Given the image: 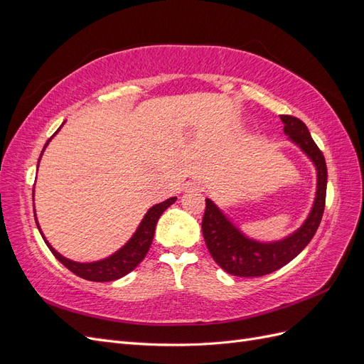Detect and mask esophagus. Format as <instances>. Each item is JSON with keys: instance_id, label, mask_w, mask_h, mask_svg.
<instances>
[{"instance_id": "esophagus-1", "label": "esophagus", "mask_w": 364, "mask_h": 364, "mask_svg": "<svg viewBox=\"0 0 364 364\" xmlns=\"http://www.w3.org/2000/svg\"><path fill=\"white\" fill-rule=\"evenodd\" d=\"M185 191L188 193H202L203 191V183L200 181H190L185 183Z\"/></svg>"}]
</instances>
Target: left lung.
Listing matches in <instances>:
<instances>
[{"instance_id":"obj_1","label":"left lung","mask_w":364,"mask_h":364,"mask_svg":"<svg viewBox=\"0 0 364 364\" xmlns=\"http://www.w3.org/2000/svg\"><path fill=\"white\" fill-rule=\"evenodd\" d=\"M281 119L285 135H289L294 144L299 146L316 165V199L305 223L290 237L273 241V243H259V241L247 238L229 222L213 200L206 199L202 220L205 243L218 266L234 277L257 278L284 267L310 243L323 215L328 179L323 153L316 146L304 121L291 115H281Z\"/></svg>"}]
</instances>
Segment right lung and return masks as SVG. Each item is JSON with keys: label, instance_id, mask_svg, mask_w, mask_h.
Masks as SVG:
<instances>
[{"label": "right lung", "instance_id": "add662e5", "mask_svg": "<svg viewBox=\"0 0 364 364\" xmlns=\"http://www.w3.org/2000/svg\"><path fill=\"white\" fill-rule=\"evenodd\" d=\"M50 139L47 141V144L50 142ZM47 144H46V147H47ZM42 153H43V150H42ZM42 153H41V156H42ZM41 156H39V159H41ZM174 202H176V197H170V199H167L165 202H161L155 206H151L147 211V214L144 215V218H142V222L139 223L134 237H132L119 250H117L114 255L107 257L102 261H95V262H75V261H71L68 258L62 257L59 252H56L50 246L46 237H43V234L41 232L38 220H36V225H38V229H39L42 238L46 240V243L50 247L53 255L56 257L65 267L83 279L95 281V282H107V281H115V279L123 278L124 274L134 270L138 264L144 259V257L147 255V252L150 249L151 241H153V235H155V228H156L159 217L162 215L165 209H167L170 205H173Z\"/></svg>", "mask_w": 364, "mask_h": 364}]
</instances>
